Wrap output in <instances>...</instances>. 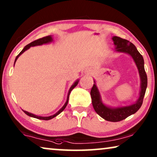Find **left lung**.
Masks as SVG:
<instances>
[{
  "label": "left lung",
  "instance_id": "obj_1",
  "mask_svg": "<svg viewBox=\"0 0 157 157\" xmlns=\"http://www.w3.org/2000/svg\"><path fill=\"white\" fill-rule=\"evenodd\" d=\"M112 39L116 47L115 49L117 52H125V53L129 54L133 58L139 70L141 79V90L138 100L135 103L131 105L120 107H108L102 102L100 92L96 86L95 82L94 81V84L90 92L94 109L101 117L105 119V120L116 122L124 120L129 116L136 113L140 109L142 105L143 99H144L146 90H147V76L144 70V58L142 55L139 52L135 45L128 41L127 40L122 39L117 36L112 37Z\"/></svg>",
  "mask_w": 157,
  "mask_h": 157
}]
</instances>
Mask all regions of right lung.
Wrapping results in <instances>:
<instances>
[{"mask_svg": "<svg viewBox=\"0 0 157 157\" xmlns=\"http://www.w3.org/2000/svg\"><path fill=\"white\" fill-rule=\"evenodd\" d=\"M52 37L51 35H48V36H46V37H42V38H40V39H37L36 40H35L33 42H32V43H30V44H28V45H27L26 46H25V48H23V50H22V51L20 52V53L17 55V57H15V63H14V65H15V62H16L17 59L18 58V57L21 56V54H23L24 52L25 51V50H27L29 49V48L30 47H33V46H37V45H43V44H47V43H51V42H52ZM78 82H79V79H78V80H76L75 82L73 83V85H72L71 86V87L70 88L69 90V92H68V94H67V100H66V102L65 103V105H63V107L61 108L59 110L58 112H57V113H56L55 114H53V115H51V116H49V117H40V116H37L35 115V114H33L32 113H30V112H26V111H24V110H23V111L25 112V113L27 114V115L31 117H34V118H36V119H38V120H51V119L56 117V116L58 115L59 114H60L63 111L64 109H65L66 106H67V103H68V100H69V96H70V92H71V91L72 90L74 89L75 87H76L77 85H78Z\"/></svg>", "mask_w": 157, "mask_h": 157, "instance_id": "right-lung-1", "label": "right lung"}]
</instances>
